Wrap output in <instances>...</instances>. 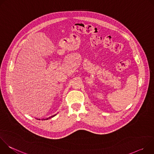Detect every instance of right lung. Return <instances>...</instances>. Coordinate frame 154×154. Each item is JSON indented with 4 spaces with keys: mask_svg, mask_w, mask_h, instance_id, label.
I'll list each match as a JSON object with an SVG mask.
<instances>
[{
    "mask_svg": "<svg viewBox=\"0 0 154 154\" xmlns=\"http://www.w3.org/2000/svg\"><path fill=\"white\" fill-rule=\"evenodd\" d=\"M56 115H53V116H51V117H49V118H46V119H42V120H48V119H50V118H53L54 116H55ZM40 119H39V120Z\"/></svg>",
    "mask_w": 154,
    "mask_h": 154,
    "instance_id": "right-lung-1",
    "label": "right lung"
}]
</instances>
